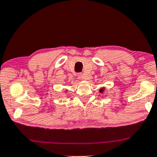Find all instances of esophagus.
Listing matches in <instances>:
<instances>
[{
	"label": "esophagus",
	"mask_w": 157,
	"mask_h": 157,
	"mask_svg": "<svg viewBox=\"0 0 157 157\" xmlns=\"http://www.w3.org/2000/svg\"><path fill=\"white\" fill-rule=\"evenodd\" d=\"M77 77H78V78H80V79H83V80H86V77H85L83 74H82V73L77 74Z\"/></svg>",
	"instance_id": "obj_1"
}]
</instances>
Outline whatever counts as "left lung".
I'll use <instances>...</instances> for the list:
<instances>
[{"label": "left lung", "mask_w": 157, "mask_h": 157, "mask_svg": "<svg viewBox=\"0 0 157 157\" xmlns=\"http://www.w3.org/2000/svg\"><path fill=\"white\" fill-rule=\"evenodd\" d=\"M103 90H104V89H103V88H101V89H100V90H99V91H100V92H101H101H103Z\"/></svg>", "instance_id": "1"}]
</instances>
